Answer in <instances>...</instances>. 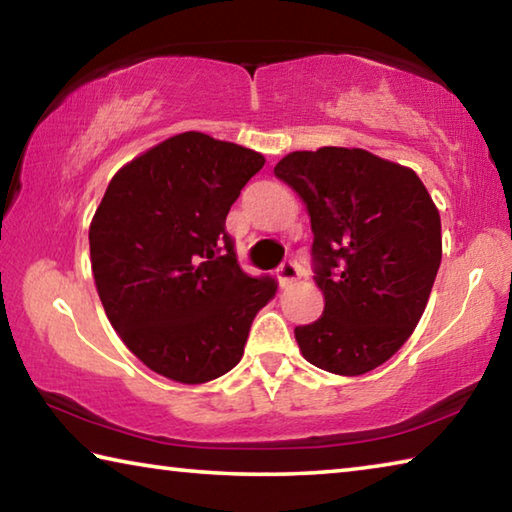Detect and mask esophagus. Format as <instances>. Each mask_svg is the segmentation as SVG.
I'll list each match as a JSON object with an SVG mask.
<instances>
[{"mask_svg": "<svg viewBox=\"0 0 512 512\" xmlns=\"http://www.w3.org/2000/svg\"><path fill=\"white\" fill-rule=\"evenodd\" d=\"M300 277V271H298V264L296 262H284L280 268H277V280H280V287H289V284H293Z\"/></svg>", "mask_w": 512, "mask_h": 512, "instance_id": "1", "label": "esophagus"}]
</instances>
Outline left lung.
I'll return each mask as SVG.
<instances>
[{
	"label": "left lung",
	"instance_id": "1",
	"mask_svg": "<svg viewBox=\"0 0 512 512\" xmlns=\"http://www.w3.org/2000/svg\"><path fill=\"white\" fill-rule=\"evenodd\" d=\"M305 203L323 316L296 327L302 357L357 377L413 334L436 280L440 214L418 173L363 149L293 151L275 164Z\"/></svg>",
	"mask_w": 512,
	"mask_h": 512
}]
</instances>
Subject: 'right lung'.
Listing matches in <instances>:
<instances>
[{"mask_svg":"<svg viewBox=\"0 0 512 512\" xmlns=\"http://www.w3.org/2000/svg\"><path fill=\"white\" fill-rule=\"evenodd\" d=\"M246 146L187 131L124 164L90 223L94 284L119 339L158 375L205 384L232 370L271 277L237 264L225 216L264 167Z\"/></svg>","mask_w":512,"mask_h":512,"instance_id":"right-lung-1","label":"right lung"}]
</instances>
